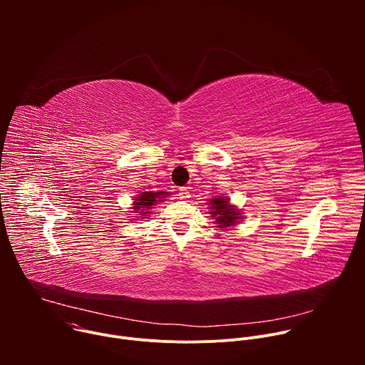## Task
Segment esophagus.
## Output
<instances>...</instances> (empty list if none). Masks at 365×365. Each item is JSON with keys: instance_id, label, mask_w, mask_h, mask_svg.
I'll return each mask as SVG.
<instances>
[{"instance_id": "34e87169", "label": "esophagus", "mask_w": 365, "mask_h": 365, "mask_svg": "<svg viewBox=\"0 0 365 365\" xmlns=\"http://www.w3.org/2000/svg\"><path fill=\"white\" fill-rule=\"evenodd\" d=\"M189 196H190V193H189V190H187L186 187H180V189H179V197H180V199L186 200V199H189Z\"/></svg>"}]
</instances>
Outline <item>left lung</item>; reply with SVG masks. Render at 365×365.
I'll return each instance as SVG.
<instances>
[{
    "instance_id": "8db88e82",
    "label": "left lung",
    "mask_w": 365,
    "mask_h": 365,
    "mask_svg": "<svg viewBox=\"0 0 365 365\" xmlns=\"http://www.w3.org/2000/svg\"><path fill=\"white\" fill-rule=\"evenodd\" d=\"M211 203H212L211 215L215 217V222L218 224V227H230L235 224L240 214L234 206L228 203V199L215 197L212 199Z\"/></svg>"
}]
</instances>
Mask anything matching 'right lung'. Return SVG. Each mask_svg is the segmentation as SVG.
<instances>
[{"instance_id": "add662e5", "label": "right lung", "mask_w": 365, "mask_h": 365, "mask_svg": "<svg viewBox=\"0 0 365 365\" xmlns=\"http://www.w3.org/2000/svg\"><path fill=\"white\" fill-rule=\"evenodd\" d=\"M163 195H166V192H158V193H153V192H144L143 195H140V196H137V199H134L135 200V203H134V212H137V211H140V214H147V212H144V211H148L150 207L158 202V200H162V197H163ZM145 217V215H144Z\"/></svg>"}]
</instances>
